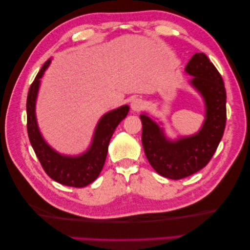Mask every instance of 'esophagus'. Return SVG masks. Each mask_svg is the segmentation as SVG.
Here are the masks:
<instances>
[{"instance_id":"esophagus-1","label":"esophagus","mask_w":250,"mask_h":250,"mask_svg":"<svg viewBox=\"0 0 250 250\" xmlns=\"http://www.w3.org/2000/svg\"><path fill=\"white\" fill-rule=\"evenodd\" d=\"M145 107V102L142 99H134L131 102V109L133 111H140Z\"/></svg>"}]
</instances>
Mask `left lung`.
<instances>
[{
    "mask_svg": "<svg viewBox=\"0 0 250 250\" xmlns=\"http://www.w3.org/2000/svg\"><path fill=\"white\" fill-rule=\"evenodd\" d=\"M192 76L189 84L198 92L205 106L204 121L192 135L172 140L162 122L146 113L142 120V143L147 160L161 176L182 179L203 168L215 153L224 135L227 120V94L222 77L203 52H196L185 67Z\"/></svg>",
    "mask_w": 250,
    "mask_h": 250,
    "instance_id": "8db88e82",
    "label": "left lung"
}]
</instances>
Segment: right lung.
<instances>
[{
	"label": "right lung",
	"instance_id": "obj_1",
	"mask_svg": "<svg viewBox=\"0 0 250 250\" xmlns=\"http://www.w3.org/2000/svg\"><path fill=\"white\" fill-rule=\"evenodd\" d=\"M51 58L45 62L43 67L32 83L26 99V118L28 134L36 157L44 171L57 183L70 187L83 188L98 178L107 156L109 141L120 122L129 113V105H122L104 114L94 129L92 141L86 151L81 155H63L54 149L45 141L41 133L36 119V101L41 87V78L48 68Z\"/></svg>",
	"mask_w": 250,
	"mask_h": 250
}]
</instances>
